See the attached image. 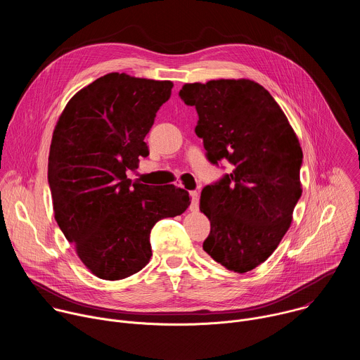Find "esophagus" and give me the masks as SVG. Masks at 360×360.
I'll use <instances>...</instances> for the list:
<instances>
[{
    "label": "esophagus",
    "mask_w": 360,
    "mask_h": 360,
    "mask_svg": "<svg viewBox=\"0 0 360 360\" xmlns=\"http://www.w3.org/2000/svg\"><path fill=\"white\" fill-rule=\"evenodd\" d=\"M191 199H192V202H191L189 210L191 211H196L198 210V203H199V193L196 191H191Z\"/></svg>",
    "instance_id": "1"
}]
</instances>
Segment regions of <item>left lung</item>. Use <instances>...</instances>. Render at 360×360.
<instances>
[{"label":"left lung","mask_w":360,"mask_h":360,"mask_svg":"<svg viewBox=\"0 0 360 360\" xmlns=\"http://www.w3.org/2000/svg\"><path fill=\"white\" fill-rule=\"evenodd\" d=\"M195 107V132L207 158L228 161L231 174L200 192L211 222L203 250L229 271L245 274L265 262L288 232L302 195V148L274 96L250 79L185 84Z\"/></svg>","instance_id":"obj_1"}]
</instances>
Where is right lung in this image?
<instances>
[{"label": "right lung", "instance_id": "obj_1", "mask_svg": "<svg viewBox=\"0 0 360 360\" xmlns=\"http://www.w3.org/2000/svg\"><path fill=\"white\" fill-rule=\"evenodd\" d=\"M172 86L111 72L78 91L56 125L48 158L54 217L81 262L101 279L139 272L152 256V226L191 203L182 188L127 178L139 157L149 155L143 139Z\"/></svg>", "mask_w": 360, "mask_h": 360}]
</instances>
